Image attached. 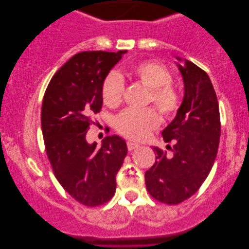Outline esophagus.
<instances>
[{"instance_id": "34e87169", "label": "esophagus", "mask_w": 249, "mask_h": 249, "mask_svg": "<svg viewBox=\"0 0 249 249\" xmlns=\"http://www.w3.org/2000/svg\"><path fill=\"white\" fill-rule=\"evenodd\" d=\"M127 147H128L129 151H134V149L139 147V145L136 144V142H127Z\"/></svg>"}]
</instances>
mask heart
I'll use <instances>...</instances> for the list:
<instances>
[{
  "label": "heart",
  "instance_id": "heart-1",
  "mask_svg": "<svg viewBox=\"0 0 249 249\" xmlns=\"http://www.w3.org/2000/svg\"><path fill=\"white\" fill-rule=\"evenodd\" d=\"M132 78L149 88L148 103H154L166 118L176 114L180 107V96L171 86L172 76L166 67L156 61H144L128 71ZM124 81L117 72L107 74L102 86V98L105 105L115 107L124 100ZM160 124V117L154 107L127 108L115 119V129L129 139L142 141Z\"/></svg>",
  "mask_w": 249,
  "mask_h": 249
}]
</instances>
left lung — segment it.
Listing matches in <instances>:
<instances>
[{
  "label": "left lung",
  "mask_w": 249,
  "mask_h": 249,
  "mask_svg": "<svg viewBox=\"0 0 249 249\" xmlns=\"http://www.w3.org/2000/svg\"><path fill=\"white\" fill-rule=\"evenodd\" d=\"M178 68L185 86L183 100L176 118L162 131L165 142H175L173 155L154 147L155 163L145 172L149 195L169 205L188 199L205 181L221 135L219 103L209 74L188 60Z\"/></svg>",
  "instance_id": "8db88e82"
}]
</instances>
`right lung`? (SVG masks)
<instances>
[{
	"label": "right lung",
	"instance_id": "add662e5",
	"mask_svg": "<svg viewBox=\"0 0 249 249\" xmlns=\"http://www.w3.org/2000/svg\"><path fill=\"white\" fill-rule=\"evenodd\" d=\"M127 51H90L73 55L51 79L43 98L42 131L54 176L69 195L86 206L113 197L127 144L107 136L101 147L86 134L103 104L102 86Z\"/></svg>",
	"mask_w": 249,
	"mask_h": 249
}]
</instances>
